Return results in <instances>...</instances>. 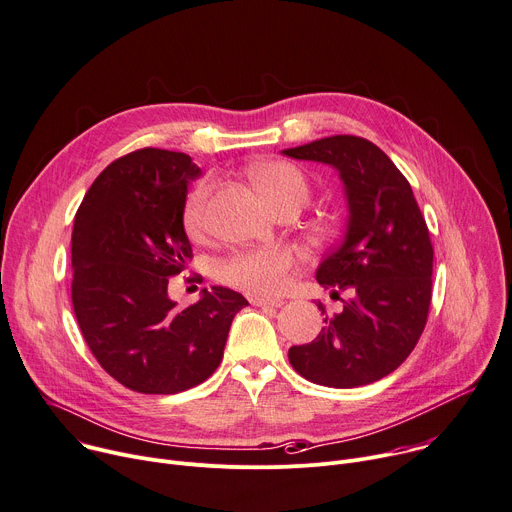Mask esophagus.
<instances>
[{"instance_id": "34e87169", "label": "esophagus", "mask_w": 512, "mask_h": 512, "mask_svg": "<svg viewBox=\"0 0 512 512\" xmlns=\"http://www.w3.org/2000/svg\"><path fill=\"white\" fill-rule=\"evenodd\" d=\"M251 304H253V306H273V308H280L284 302H282V300H275V298H259V296H253V298H251Z\"/></svg>"}]
</instances>
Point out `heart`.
<instances>
[{
    "instance_id": "b5f03b06",
    "label": "heart",
    "mask_w": 512,
    "mask_h": 512,
    "mask_svg": "<svg viewBox=\"0 0 512 512\" xmlns=\"http://www.w3.org/2000/svg\"><path fill=\"white\" fill-rule=\"evenodd\" d=\"M249 177L255 188L263 194L271 208L286 204L304 208L310 200V183L304 173L286 161H263L249 169ZM210 188L204 183L196 188L183 208V226L192 239H204L210 228L208 212ZM294 267V257L290 251L280 247L243 251L228 257L218 267V277L247 294L271 296L277 294Z\"/></svg>"
}]
</instances>
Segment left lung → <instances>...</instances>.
Instances as JSON below:
<instances>
[{
  "label": "left lung",
  "mask_w": 512,
  "mask_h": 512,
  "mask_svg": "<svg viewBox=\"0 0 512 512\" xmlns=\"http://www.w3.org/2000/svg\"><path fill=\"white\" fill-rule=\"evenodd\" d=\"M284 155L339 171L349 208L343 241L322 259L316 282L343 310L327 314L312 343L290 347L298 374L329 388H357L386 378L421 339L433 286V245L410 183L390 157L361 136L337 134Z\"/></svg>",
  "instance_id": "1"
}]
</instances>
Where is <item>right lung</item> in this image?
Segmentation results:
<instances>
[{"label":"right lung","instance_id":"add662e5","mask_svg":"<svg viewBox=\"0 0 512 512\" xmlns=\"http://www.w3.org/2000/svg\"><path fill=\"white\" fill-rule=\"evenodd\" d=\"M190 155L138 149L110 163L87 190L73 224L71 300L98 363L141 394H177L220 365L230 322L249 302L212 286L177 308L169 277L192 259L183 228Z\"/></svg>","mask_w":512,"mask_h":512}]
</instances>
